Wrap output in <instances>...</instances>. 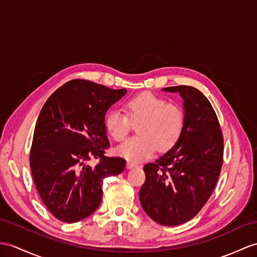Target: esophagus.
Masks as SVG:
<instances>
[{
	"label": "esophagus",
	"mask_w": 257,
	"mask_h": 257,
	"mask_svg": "<svg viewBox=\"0 0 257 257\" xmlns=\"http://www.w3.org/2000/svg\"><path fill=\"white\" fill-rule=\"evenodd\" d=\"M126 167H127L128 169H134V168H137V167H139V165H136V164H134V162H127V165H126Z\"/></svg>",
	"instance_id": "34e87169"
}]
</instances>
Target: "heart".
Returning <instances> with one entry per match:
<instances>
[{
    "instance_id": "heart-1",
    "label": "heart",
    "mask_w": 257,
    "mask_h": 257,
    "mask_svg": "<svg viewBox=\"0 0 257 257\" xmlns=\"http://www.w3.org/2000/svg\"><path fill=\"white\" fill-rule=\"evenodd\" d=\"M124 111L110 110L104 117V126L116 142L123 141L137 123L139 135L123 142L116 152L128 161L139 162L150 157L156 149L167 152L180 141L185 127V113L180 104L167 102L153 92H142L128 98Z\"/></svg>"
}]
</instances>
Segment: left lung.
I'll return each mask as SVG.
<instances>
[{
    "mask_svg": "<svg viewBox=\"0 0 257 257\" xmlns=\"http://www.w3.org/2000/svg\"><path fill=\"white\" fill-rule=\"evenodd\" d=\"M184 100L185 127L180 141L144 167L140 202L161 226H178L195 217L214 191L223 162V136L208 99L191 86H173Z\"/></svg>",
    "mask_w": 257,
    "mask_h": 257,
    "instance_id": "obj_1",
    "label": "left lung"
}]
</instances>
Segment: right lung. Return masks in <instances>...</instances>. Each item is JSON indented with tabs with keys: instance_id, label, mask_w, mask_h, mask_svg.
<instances>
[{
	"instance_id": "add662e5",
	"label": "right lung",
	"mask_w": 257,
	"mask_h": 257,
	"mask_svg": "<svg viewBox=\"0 0 257 257\" xmlns=\"http://www.w3.org/2000/svg\"><path fill=\"white\" fill-rule=\"evenodd\" d=\"M126 89L73 79L48 98L36 123L29 160L41 201L60 221L90 216L101 203L102 181L117 176L126 161L107 157L104 115ZM98 164L90 166L89 161Z\"/></svg>"
}]
</instances>
